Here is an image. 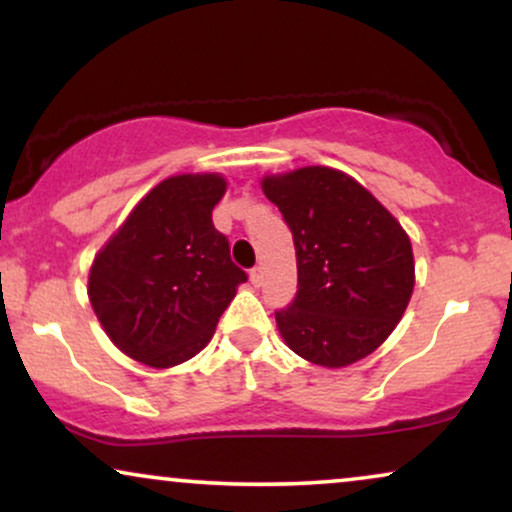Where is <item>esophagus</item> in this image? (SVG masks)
Here are the masks:
<instances>
[{
  "label": "esophagus",
  "mask_w": 512,
  "mask_h": 512,
  "mask_svg": "<svg viewBox=\"0 0 512 512\" xmlns=\"http://www.w3.org/2000/svg\"><path fill=\"white\" fill-rule=\"evenodd\" d=\"M250 281H252V285H262V281H264V269L260 267V264L250 269Z\"/></svg>",
  "instance_id": "34e87169"
}]
</instances>
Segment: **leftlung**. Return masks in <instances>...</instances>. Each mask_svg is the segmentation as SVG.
<instances>
[{
    "instance_id": "obj_1",
    "label": "left lung",
    "mask_w": 512,
    "mask_h": 512,
    "mask_svg": "<svg viewBox=\"0 0 512 512\" xmlns=\"http://www.w3.org/2000/svg\"><path fill=\"white\" fill-rule=\"evenodd\" d=\"M297 255V295L276 311L297 356L344 367L370 356L403 318L414 290L412 243L363 185L309 166L262 182Z\"/></svg>"
}]
</instances>
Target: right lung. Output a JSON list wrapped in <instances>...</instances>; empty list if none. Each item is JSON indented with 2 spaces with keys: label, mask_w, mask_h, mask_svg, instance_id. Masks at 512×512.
<instances>
[{
  "label": "right lung",
  "mask_w": 512,
  "mask_h": 512,
  "mask_svg": "<svg viewBox=\"0 0 512 512\" xmlns=\"http://www.w3.org/2000/svg\"><path fill=\"white\" fill-rule=\"evenodd\" d=\"M227 182L177 175L156 185L93 260L88 297L126 356L173 367L196 356L248 274L213 224Z\"/></svg>",
  "instance_id": "obj_1"
}]
</instances>
